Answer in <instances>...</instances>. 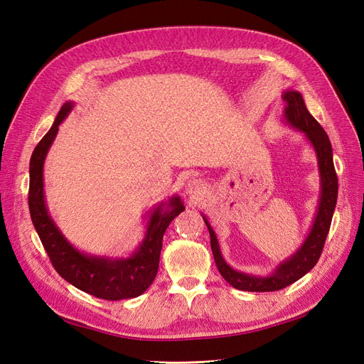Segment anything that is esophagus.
<instances>
[{"label": "esophagus", "instance_id": "34e87169", "mask_svg": "<svg viewBox=\"0 0 364 364\" xmlns=\"http://www.w3.org/2000/svg\"><path fill=\"white\" fill-rule=\"evenodd\" d=\"M185 191H186V194L194 196V197H199V196H203V194H205L206 186H205L203 181L193 178V179H190L188 182L185 183Z\"/></svg>", "mask_w": 364, "mask_h": 364}]
</instances>
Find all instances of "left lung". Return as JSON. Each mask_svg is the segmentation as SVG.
I'll use <instances>...</instances> for the list:
<instances>
[{"mask_svg": "<svg viewBox=\"0 0 364 364\" xmlns=\"http://www.w3.org/2000/svg\"><path fill=\"white\" fill-rule=\"evenodd\" d=\"M282 98L284 102L287 103L284 112L285 123L304 132L306 139L311 142V146L316 151L318 173H321V199H318L317 214L314 217L311 230L310 234H308L306 240L304 241V245L297 249L289 259L281 262L269 277H255V274L238 272L230 267L223 259L222 252H220L214 229L203 215L209 235H211V249L220 274H222L234 289L243 291H277L285 289L287 285L296 282L297 279H301L304 274L310 272L322 255L325 240L328 237L329 226H331V220L337 203L338 182L333 161V147L326 132L317 123L316 118L308 112L304 98L299 92L287 91L282 94Z\"/></svg>", "mask_w": 364, "mask_h": 364, "instance_id": "8db88e82", "label": "left lung"}]
</instances>
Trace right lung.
I'll return each mask as SVG.
<instances>
[{
	"label": "right lung",
	"instance_id": "add662e5",
	"mask_svg": "<svg viewBox=\"0 0 364 364\" xmlns=\"http://www.w3.org/2000/svg\"><path fill=\"white\" fill-rule=\"evenodd\" d=\"M74 103L67 102L30 158L28 208L33 226L48 253L53 267L79 290L106 301H119L144 293L155 279L165 230L183 209L178 196L161 203L151 213L146 237L129 258L111 259L86 255L70 245L48 214L43 196V161L58 135L59 124L71 112Z\"/></svg>",
	"mask_w": 364,
	"mask_h": 364
}]
</instances>
